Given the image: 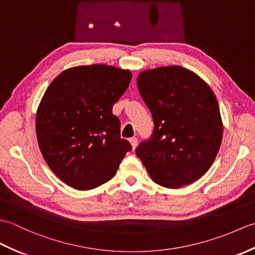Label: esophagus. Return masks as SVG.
Here are the masks:
<instances>
[{
  "mask_svg": "<svg viewBox=\"0 0 255 255\" xmlns=\"http://www.w3.org/2000/svg\"><path fill=\"white\" fill-rule=\"evenodd\" d=\"M129 142H130L132 149H134V148L137 147V144H138V139H137V138H134V137H132V138L129 139Z\"/></svg>",
  "mask_w": 255,
  "mask_h": 255,
  "instance_id": "esophagus-1",
  "label": "esophagus"
}]
</instances>
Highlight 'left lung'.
<instances>
[{"label": "left lung", "mask_w": 255, "mask_h": 255, "mask_svg": "<svg viewBox=\"0 0 255 255\" xmlns=\"http://www.w3.org/2000/svg\"><path fill=\"white\" fill-rule=\"evenodd\" d=\"M137 86L154 123L152 138L136 150L150 177L166 188L197 181L213 165L223 140L213 90L180 66L144 70Z\"/></svg>", "instance_id": "obj_1"}]
</instances>
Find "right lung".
<instances>
[{"mask_svg": "<svg viewBox=\"0 0 255 255\" xmlns=\"http://www.w3.org/2000/svg\"><path fill=\"white\" fill-rule=\"evenodd\" d=\"M131 77L129 70L91 64L64 70L48 86L37 108V141L67 185L78 191L101 186L131 150L112 111Z\"/></svg>", "mask_w": 255, "mask_h": 255, "instance_id": "1", "label": "right lung"}]
</instances>
